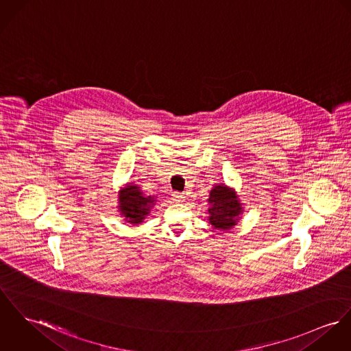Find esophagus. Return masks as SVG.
Returning a JSON list of instances; mask_svg holds the SVG:
<instances>
[{
	"instance_id": "esophagus-1",
	"label": "esophagus",
	"mask_w": 351,
	"mask_h": 351,
	"mask_svg": "<svg viewBox=\"0 0 351 351\" xmlns=\"http://www.w3.org/2000/svg\"><path fill=\"white\" fill-rule=\"evenodd\" d=\"M171 197H173V201H176V202H184L185 201V194L178 193V191H174L171 194Z\"/></svg>"
}]
</instances>
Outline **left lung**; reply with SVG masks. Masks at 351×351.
Masks as SVG:
<instances>
[{
	"label": "left lung",
	"mask_w": 351,
	"mask_h": 351,
	"mask_svg": "<svg viewBox=\"0 0 351 351\" xmlns=\"http://www.w3.org/2000/svg\"><path fill=\"white\" fill-rule=\"evenodd\" d=\"M209 223L217 229H230L236 225L237 216L241 213V206L234 195V191H230L225 185L215 186L209 195Z\"/></svg>",
	"instance_id": "8db88e82"
}]
</instances>
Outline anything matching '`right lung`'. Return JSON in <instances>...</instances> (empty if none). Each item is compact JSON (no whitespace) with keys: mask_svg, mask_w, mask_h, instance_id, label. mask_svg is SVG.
<instances>
[{"mask_svg":"<svg viewBox=\"0 0 351 351\" xmlns=\"http://www.w3.org/2000/svg\"><path fill=\"white\" fill-rule=\"evenodd\" d=\"M156 199L152 195H143L138 186H130L121 191L119 209L125 215L126 221L131 223H142V220L150 213Z\"/></svg>","mask_w":351,"mask_h":351,"instance_id":"1","label":"right lung"}]
</instances>
